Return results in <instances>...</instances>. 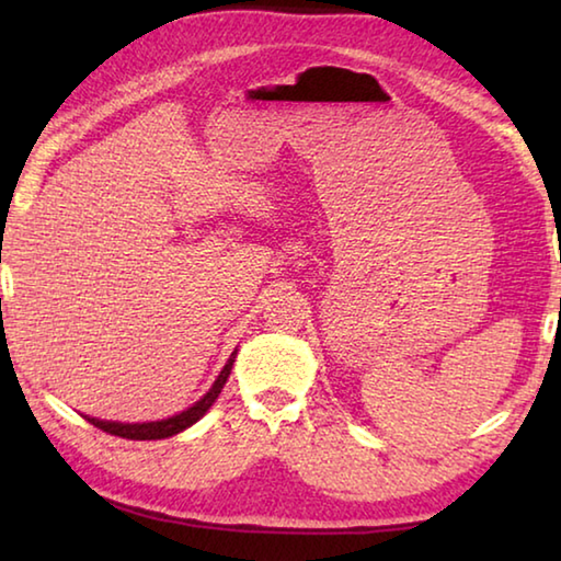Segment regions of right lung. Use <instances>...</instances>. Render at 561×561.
Wrapping results in <instances>:
<instances>
[{
	"instance_id": "right-lung-1",
	"label": "right lung",
	"mask_w": 561,
	"mask_h": 561,
	"mask_svg": "<svg viewBox=\"0 0 561 561\" xmlns=\"http://www.w3.org/2000/svg\"><path fill=\"white\" fill-rule=\"evenodd\" d=\"M234 356L237 351H232L230 360H227L225 368L217 376V381L213 383L210 391H207L201 401L195 405H190L187 411L178 413L173 417H165V421H153V423H113V421H99V417H89V423L96 425L99 431L103 433H111V435H118V438H128V440H160V438H170V435H175L180 431L190 428V425L201 421V417L210 411V405L217 401V396H220L222 386L227 381V376L232 371V364H234Z\"/></svg>"
}]
</instances>
